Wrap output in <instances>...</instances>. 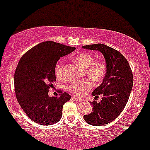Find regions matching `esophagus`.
I'll list each match as a JSON object with an SVG mask.
<instances>
[{"label": "esophagus", "instance_id": "esophagus-1", "mask_svg": "<svg viewBox=\"0 0 150 150\" xmlns=\"http://www.w3.org/2000/svg\"><path fill=\"white\" fill-rule=\"evenodd\" d=\"M72 98H73L74 100H76L77 102H80V101H84V99L83 98H78L77 96H74V95H72Z\"/></svg>", "mask_w": 150, "mask_h": 150}]
</instances>
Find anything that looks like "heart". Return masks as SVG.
Wrapping results in <instances>:
<instances>
[{
  "label": "heart",
  "instance_id": "heart-1",
  "mask_svg": "<svg viewBox=\"0 0 150 150\" xmlns=\"http://www.w3.org/2000/svg\"><path fill=\"white\" fill-rule=\"evenodd\" d=\"M73 61L79 66L85 69V72L93 81L100 82L106 73V65L103 61H95L93 56L87 53H81L73 57ZM64 65L62 62L57 64L55 73L58 78L63 75ZM93 88V83L88 79L76 80L68 86L69 91L77 96H82Z\"/></svg>",
  "mask_w": 150,
  "mask_h": 150
}]
</instances>
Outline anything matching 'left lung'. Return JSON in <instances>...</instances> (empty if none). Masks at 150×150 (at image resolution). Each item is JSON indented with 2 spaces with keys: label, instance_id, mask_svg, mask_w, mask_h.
I'll use <instances>...</instances> for the list:
<instances>
[{
  "label": "left lung",
  "instance_id": "left-lung-1",
  "mask_svg": "<svg viewBox=\"0 0 150 150\" xmlns=\"http://www.w3.org/2000/svg\"><path fill=\"white\" fill-rule=\"evenodd\" d=\"M83 48L99 51L106 62V74L103 81L92 93L101 101L91 102L93 112L83 118L90 125L101 126L116 119L124 110L133 86V75L126 58L112 47L98 43L83 46Z\"/></svg>",
  "mask_w": 150,
  "mask_h": 150
}]
</instances>
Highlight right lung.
Segmentation results:
<instances>
[{
	"label": "right lung",
	"instance_id": "obj_1",
	"mask_svg": "<svg viewBox=\"0 0 150 150\" xmlns=\"http://www.w3.org/2000/svg\"><path fill=\"white\" fill-rule=\"evenodd\" d=\"M75 50L74 47L45 41L21 58L14 75L15 92L21 108L31 120L42 125L60 121L63 105L71 97L67 93L50 97L48 91L56 80L57 60Z\"/></svg>",
	"mask_w": 150,
	"mask_h": 150
}]
</instances>
